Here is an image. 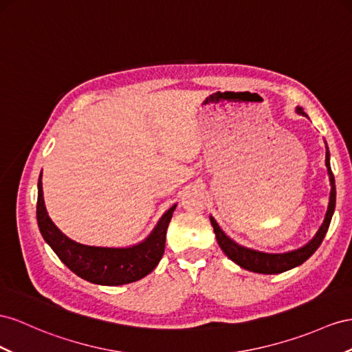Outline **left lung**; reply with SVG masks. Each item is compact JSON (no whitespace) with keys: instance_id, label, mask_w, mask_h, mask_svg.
<instances>
[{"instance_id":"1","label":"left lung","mask_w":352,"mask_h":352,"mask_svg":"<svg viewBox=\"0 0 352 352\" xmlns=\"http://www.w3.org/2000/svg\"><path fill=\"white\" fill-rule=\"evenodd\" d=\"M296 111L305 117H308L300 107H297ZM326 150H327L326 151V166H327V173H329V178H330L331 190H330V202H329V208L326 212V219H324L320 230L317 232V235H315L308 242V244L299 250L288 251V253H283V254L262 253V251H256V250H251V248L236 244L235 241H232L226 235V233L220 229L217 221H215L212 217H210L219 245L223 250V253L226 254L232 260V262H235L236 265H239L241 267H244L247 270H251V272L274 275V274L285 272V270H290L296 266L302 265L315 253V251L318 250L324 236H326V233L329 230L331 215H333V212H335V206H336V186H335V177H333L331 168H330V153H329L327 146H326Z\"/></svg>"}]
</instances>
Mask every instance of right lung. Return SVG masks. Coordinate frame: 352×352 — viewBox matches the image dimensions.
Wrapping results in <instances>:
<instances>
[{
  "label": "right lung",
  "instance_id": "obj_1",
  "mask_svg": "<svg viewBox=\"0 0 352 352\" xmlns=\"http://www.w3.org/2000/svg\"><path fill=\"white\" fill-rule=\"evenodd\" d=\"M175 206L162 215L150 235L137 245L108 248L78 244L65 236L50 220L43 199L41 175L38 178L37 221L44 241L68 269L89 283L99 285H123L148 275L157 266L165 251L166 229Z\"/></svg>",
  "mask_w": 352,
  "mask_h": 352
}]
</instances>
